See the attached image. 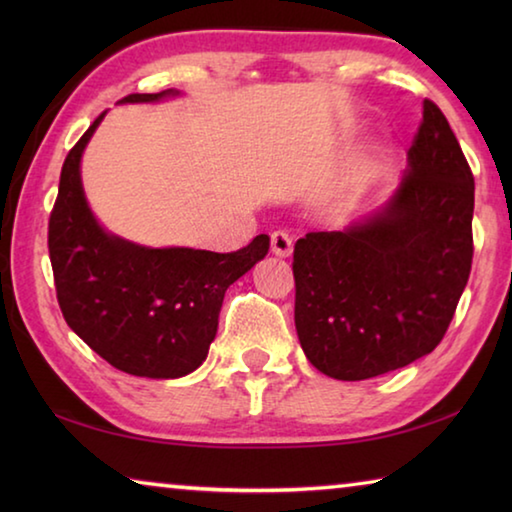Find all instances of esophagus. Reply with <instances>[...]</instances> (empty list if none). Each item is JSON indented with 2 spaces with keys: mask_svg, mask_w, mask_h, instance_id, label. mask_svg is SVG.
I'll list each match as a JSON object with an SVG mask.
<instances>
[{
  "mask_svg": "<svg viewBox=\"0 0 512 512\" xmlns=\"http://www.w3.org/2000/svg\"><path fill=\"white\" fill-rule=\"evenodd\" d=\"M271 250L277 257H289L293 250V239L287 230H275L271 235Z\"/></svg>",
  "mask_w": 512,
  "mask_h": 512,
  "instance_id": "obj_1",
  "label": "esophagus"
}]
</instances>
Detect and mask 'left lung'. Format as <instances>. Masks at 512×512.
I'll list each match as a JSON object with an SVG mask.
<instances>
[{
	"mask_svg": "<svg viewBox=\"0 0 512 512\" xmlns=\"http://www.w3.org/2000/svg\"><path fill=\"white\" fill-rule=\"evenodd\" d=\"M474 176L447 117L424 99L409 167L379 212L293 248L296 329L311 366L359 381L443 341L472 271Z\"/></svg>",
	"mask_w": 512,
	"mask_h": 512,
	"instance_id": "1",
	"label": "left lung"
}]
</instances>
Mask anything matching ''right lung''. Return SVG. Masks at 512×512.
I'll use <instances>...</instances> for the list:
<instances>
[{
    "label": "right lung",
    "instance_id": "add662e5",
    "mask_svg": "<svg viewBox=\"0 0 512 512\" xmlns=\"http://www.w3.org/2000/svg\"><path fill=\"white\" fill-rule=\"evenodd\" d=\"M176 94H128L121 101H158ZM94 119L60 171L49 216V259L67 325L110 366L135 377L176 379L207 357L232 282L264 259L268 235L235 253L144 248L108 235L94 219L81 185V155Z\"/></svg>",
    "mask_w": 512,
    "mask_h": 512
}]
</instances>
